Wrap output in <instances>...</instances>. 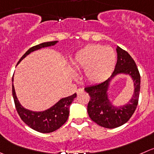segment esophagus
Listing matches in <instances>:
<instances>
[{"mask_svg": "<svg viewBox=\"0 0 154 154\" xmlns=\"http://www.w3.org/2000/svg\"><path fill=\"white\" fill-rule=\"evenodd\" d=\"M83 92V89H82V88H80V89H77V93L80 94V93H81V92Z\"/></svg>", "mask_w": 154, "mask_h": 154, "instance_id": "34e87169", "label": "esophagus"}]
</instances>
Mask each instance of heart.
Returning <instances> with one entry per match:
<instances>
[{
  "mask_svg": "<svg viewBox=\"0 0 154 154\" xmlns=\"http://www.w3.org/2000/svg\"><path fill=\"white\" fill-rule=\"evenodd\" d=\"M116 54L112 48L101 45H90L77 53L74 65L77 69L84 70L88 81L101 83L113 72Z\"/></svg>",
  "mask_w": 154,
  "mask_h": 154,
  "instance_id": "1",
  "label": "heart"
}]
</instances>
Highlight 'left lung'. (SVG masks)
Returning <instances> with one entry per match:
<instances>
[{
  "label": "left lung",
  "instance_id": "8db88e82",
  "mask_svg": "<svg viewBox=\"0 0 154 154\" xmlns=\"http://www.w3.org/2000/svg\"><path fill=\"white\" fill-rule=\"evenodd\" d=\"M117 63L110 78L101 83L84 88L90 97L87 106L89 117L100 126L107 129L119 127L126 123L135 111L139 98L141 76L138 67L126 50L117 47ZM120 72L128 73L132 77L135 85V92L129 104L123 107L115 108L109 102L106 92L109 79Z\"/></svg>",
  "mask_w": 154,
  "mask_h": 154
}]
</instances>
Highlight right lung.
I'll list each match as a JSON object with an SVG mask.
<instances>
[{
	"mask_svg": "<svg viewBox=\"0 0 154 154\" xmlns=\"http://www.w3.org/2000/svg\"><path fill=\"white\" fill-rule=\"evenodd\" d=\"M56 43L57 41H50V42H45L34 46L22 56V58L19 59V62L31 52L43 48V47L53 46ZM13 81V78H12V82ZM12 92H13L15 107L17 110L18 114L19 115L22 121L34 130L42 132V133L53 132L65 124V123L68 120V116H69L70 104L74 101V98L77 97V94L74 93L72 95L62 98L54 106L45 111L33 112L31 110H26L19 104V101L16 98V93H15L13 83L12 85Z\"/></svg>",
	"mask_w": 154,
	"mask_h": 154,
	"instance_id": "add662e5",
	"label": "right lung"
}]
</instances>
